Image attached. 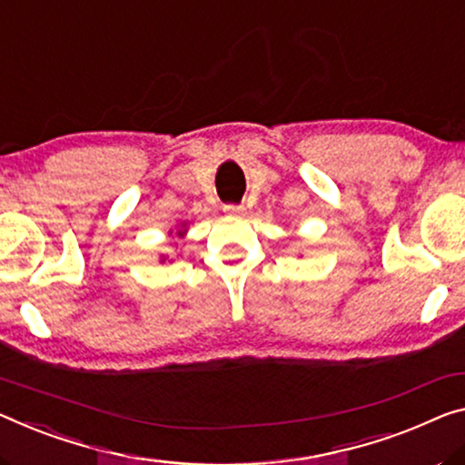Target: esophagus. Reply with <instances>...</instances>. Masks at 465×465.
Returning a JSON list of instances; mask_svg holds the SVG:
<instances>
[{
	"label": "esophagus",
	"instance_id": "34e87169",
	"mask_svg": "<svg viewBox=\"0 0 465 465\" xmlns=\"http://www.w3.org/2000/svg\"><path fill=\"white\" fill-rule=\"evenodd\" d=\"M224 212L226 213H234V216H237V213L245 212V208H242V205H237V203H226L224 205Z\"/></svg>",
	"mask_w": 465,
	"mask_h": 465
}]
</instances>
